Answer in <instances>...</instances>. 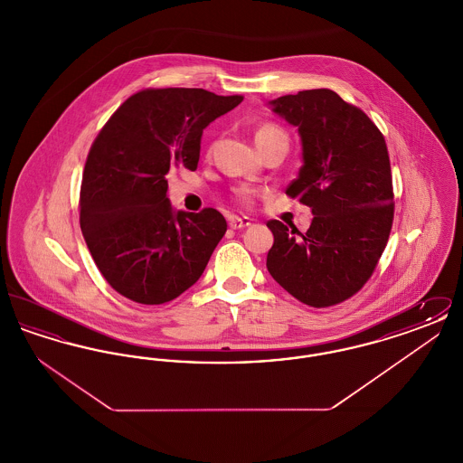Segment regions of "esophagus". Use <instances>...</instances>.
<instances>
[{
	"mask_svg": "<svg viewBox=\"0 0 463 463\" xmlns=\"http://www.w3.org/2000/svg\"><path fill=\"white\" fill-rule=\"evenodd\" d=\"M248 225H251V221L248 217H231L229 219L231 229H242V227H248Z\"/></svg>",
	"mask_w": 463,
	"mask_h": 463,
	"instance_id": "1",
	"label": "esophagus"
}]
</instances>
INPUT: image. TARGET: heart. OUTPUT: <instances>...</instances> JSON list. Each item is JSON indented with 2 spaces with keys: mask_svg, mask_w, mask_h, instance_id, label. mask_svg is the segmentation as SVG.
I'll return each instance as SVG.
<instances>
[{
  "mask_svg": "<svg viewBox=\"0 0 463 463\" xmlns=\"http://www.w3.org/2000/svg\"><path fill=\"white\" fill-rule=\"evenodd\" d=\"M276 135H285L278 127L274 125H265L262 128H259V132L255 135V140H262V138H269V137H276ZM242 198L248 199V193H242Z\"/></svg>",
  "mask_w": 463,
  "mask_h": 463,
  "instance_id": "heart-1",
  "label": "heart"
}]
</instances>
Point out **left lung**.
I'll use <instances>...</instances> for the list:
<instances>
[{
    "label": "left lung",
    "mask_w": 463,
    "mask_h": 463,
    "mask_svg": "<svg viewBox=\"0 0 463 463\" xmlns=\"http://www.w3.org/2000/svg\"><path fill=\"white\" fill-rule=\"evenodd\" d=\"M270 106L298 128L304 165L287 194L307 204L314 219L306 234L267 222L274 234L267 270L302 304L336 306L364 287L389 241L394 191L387 144L373 121L333 90H304Z\"/></svg>",
    "instance_id": "8db88e82"
}]
</instances>
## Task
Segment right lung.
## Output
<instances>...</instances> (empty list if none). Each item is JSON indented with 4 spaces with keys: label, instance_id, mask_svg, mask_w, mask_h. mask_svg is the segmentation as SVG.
<instances>
[{
    "label": "right lung",
    "instance_id": "add662e5",
    "mask_svg": "<svg viewBox=\"0 0 463 463\" xmlns=\"http://www.w3.org/2000/svg\"><path fill=\"white\" fill-rule=\"evenodd\" d=\"M242 102L203 89H147L119 106L90 147L80 225L93 262L119 295L144 306L193 287L219 244L221 212H175L166 174L198 168L203 130Z\"/></svg>",
    "mask_w": 463,
    "mask_h": 463
}]
</instances>
